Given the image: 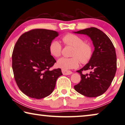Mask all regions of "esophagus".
Wrapping results in <instances>:
<instances>
[{
  "label": "esophagus",
  "mask_w": 125,
  "mask_h": 125,
  "mask_svg": "<svg viewBox=\"0 0 125 125\" xmlns=\"http://www.w3.org/2000/svg\"><path fill=\"white\" fill-rule=\"evenodd\" d=\"M62 72L63 75H71L73 73L71 71H68V70H62Z\"/></svg>",
  "instance_id": "34e87169"
}]
</instances>
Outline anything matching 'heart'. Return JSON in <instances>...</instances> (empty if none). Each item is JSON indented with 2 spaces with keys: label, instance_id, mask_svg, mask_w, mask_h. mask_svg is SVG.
I'll list each match as a JSON object with an SVG mask.
<instances>
[{
  "label": "heart",
  "instance_id": "1",
  "mask_svg": "<svg viewBox=\"0 0 125 125\" xmlns=\"http://www.w3.org/2000/svg\"><path fill=\"white\" fill-rule=\"evenodd\" d=\"M62 41L65 45L72 46L74 49L72 52L73 57H62L58 59L57 66L65 70L77 68L79 66L80 61L83 64H85L88 62L92 58V46L89 43L84 42L80 37L76 34H67L63 37ZM62 50V45L58 41L54 40L51 42L49 45V52L53 57H60Z\"/></svg>",
  "mask_w": 125,
  "mask_h": 125
}]
</instances>
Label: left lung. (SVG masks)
<instances>
[{"label":"left lung","mask_w":125,"mask_h":125,"mask_svg":"<svg viewBox=\"0 0 125 125\" xmlns=\"http://www.w3.org/2000/svg\"><path fill=\"white\" fill-rule=\"evenodd\" d=\"M74 33L87 35L94 47L89 62L77 71L82 80L74 88L87 97H97L106 92L115 78L117 70L115 46L106 34L96 28H87ZM86 70H90V73L86 74L82 73Z\"/></svg>","instance_id":"left-lung-1"}]
</instances>
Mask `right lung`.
Here are the masks:
<instances>
[{"label":"right lung","mask_w":125,"mask_h":125,"mask_svg":"<svg viewBox=\"0 0 125 125\" xmlns=\"http://www.w3.org/2000/svg\"><path fill=\"white\" fill-rule=\"evenodd\" d=\"M56 31L35 29L24 33L12 52V69L19 89L28 97L41 99L52 94L61 68L50 70L56 61L49 52L51 42L58 36Z\"/></svg>","instance_id":"add662e5"}]
</instances>
